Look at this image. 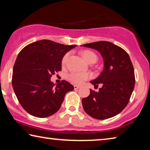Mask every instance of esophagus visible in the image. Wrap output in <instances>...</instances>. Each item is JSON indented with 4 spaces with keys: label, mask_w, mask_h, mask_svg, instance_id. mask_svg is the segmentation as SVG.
<instances>
[{
    "label": "esophagus",
    "mask_w": 150,
    "mask_h": 150,
    "mask_svg": "<svg viewBox=\"0 0 150 150\" xmlns=\"http://www.w3.org/2000/svg\"><path fill=\"white\" fill-rule=\"evenodd\" d=\"M80 87H79V86H78V85H74V88H75V90H77V89H78V88H79Z\"/></svg>",
    "instance_id": "1"
}]
</instances>
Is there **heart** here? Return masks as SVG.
Here are the masks:
<instances>
[{"label": "heart", "mask_w": 150, "mask_h": 150, "mask_svg": "<svg viewBox=\"0 0 150 150\" xmlns=\"http://www.w3.org/2000/svg\"><path fill=\"white\" fill-rule=\"evenodd\" d=\"M82 56L84 58V59L87 63L93 62L95 63L96 59H97V56L95 54V53L91 52L89 50H85L84 52H82ZM69 54L67 53L64 56H63L62 59V64L65 65L67 62L68 58H69ZM88 79V75L86 73H72L68 75V79H69L71 82L75 84H81L83 83L85 80H87Z\"/></svg>", "instance_id": "b5f03b06"}]
</instances>
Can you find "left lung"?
<instances>
[{
	"mask_svg": "<svg viewBox=\"0 0 150 150\" xmlns=\"http://www.w3.org/2000/svg\"><path fill=\"white\" fill-rule=\"evenodd\" d=\"M83 46L97 50L104 60L102 73L91 81L95 87H98V84L102 87L98 92L90 89V95L82 99L83 108L87 115L98 120L113 117L128 105L135 85L134 69L130 56L122 47L106 41Z\"/></svg>",
	"mask_w": 150,
	"mask_h": 150,
	"instance_id": "8db88e82",
	"label": "left lung"
}]
</instances>
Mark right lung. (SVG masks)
<instances>
[{
    "label": "right lung",
    "mask_w": 150,
    "mask_h": 150,
    "mask_svg": "<svg viewBox=\"0 0 150 150\" xmlns=\"http://www.w3.org/2000/svg\"><path fill=\"white\" fill-rule=\"evenodd\" d=\"M76 46L42 40L20 51L14 65L12 84L20 104L30 115L38 118L53 115L60 108L65 94L74 89L65 80L55 85L50 78L62 70L63 56Z\"/></svg>",
    "instance_id": "add662e5"
}]
</instances>
